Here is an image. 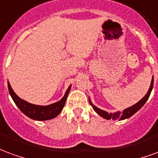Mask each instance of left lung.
<instances>
[{
    "label": "left lung",
    "instance_id": "8db88e82",
    "mask_svg": "<svg viewBox=\"0 0 158 158\" xmlns=\"http://www.w3.org/2000/svg\"><path fill=\"white\" fill-rule=\"evenodd\" d=\"M153 88V77L152 78V81H151V85L150 87H149V90L147 91V94L145 95V96L141 98V99L137 102V103L134 104V105L131 106V107H129L127 109H124L122 112L120 111H117L115 113H108L103 110V109H98V107L94 105L93 103H92V101L90 99V97H89V103H90L91 106L93 107V109H94V111L100 115L101 117H103V118H105V119H110V118H112L114 120H115V119H120V120H123V119H125V118H128L131 117V116L135 114V113L137 112L138 110H140L143 105L146 103V102L147 101V99L149 98V96H150L151 93H152V90Z\"/></svg>",
    "mask_w": 158,
    "mask_h": 158
}]
</instances>
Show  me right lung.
Returning a JSON list of instances; mask_svg holds the SVG:
<instances>
[{
	"label": "right lung",
	"mask_w": 158,
	"mask_h": 158,
	"mask_svg": "<svg viewBox=\"0 0 158 158\" xmlns=\"http://www.w3.org/2000/svg\"><path fill=\"white\" fill-rule=\"evenodd\" d=\"M7 86L11 98L14 101L15 104L18 106V109L28 118L34 119V120H39V121L52 119L58 114H60V113L61 112L64 106H65L66 98H67L68 94H69V92L71 90V85H70L65 92L64 97L60 101L49 104V105L44 106L33 104V103H28L27 101L22 99L15 93L13 89L11 88L9 81L7 82Z\"/></svg>",
	"instance_id": "1"
}]
</instances>
